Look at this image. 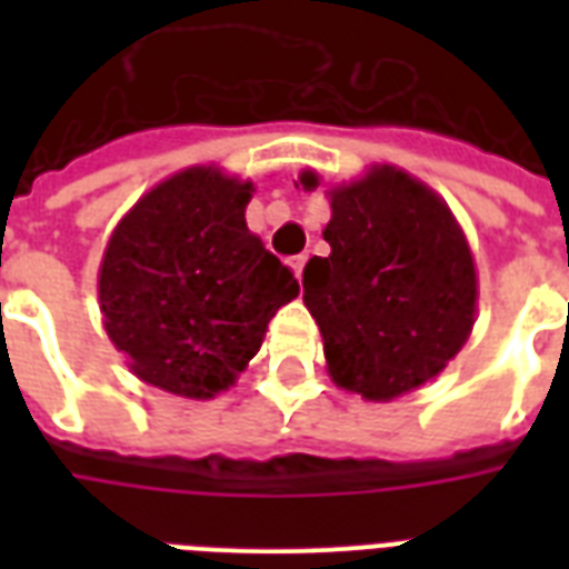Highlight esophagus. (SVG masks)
<instances>
[{
	"mask_svg": "<svg viewBox=\"0 0 569 569\" xmlns=\"http://www.w3.org/2000/svg\"><path fill=\"white\" fill-rule=\"evenodd\" d=\"M307 259H310V257H307V253H298V257L289 259V266L295 268V274H298V277L303 274V266H307Z\"/></svg>",
	"mask_w": 569,
	"mask_h": 569,
	"instance_id": "34e87169",
	"label": "esophagus"
}]
</instances>
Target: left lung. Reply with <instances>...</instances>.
<instances>
[{"instance_id": "1", "label": "left lung", "mask_w": 569, "mask_h": 569, "mask_svg": "<svg viewBox=\"0 0 569 569\" xmlns=\"http://www.w3.org/2000/svg\"><path fill=\"white\" fill-rule=\"evenodd\" d=\"M316 189L319 180L303 173ZM330 257L303 268V303L339 387L387 401L446 369L476 321V266L440 197L396 168L330 191Z\"/></svg>"}]
</instances>
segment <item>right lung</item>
<instances>
[{
  "label": "right lung",
  "mask_w": 569,
  "mask_h": 569,
  "mask_svg": "<svg viewBox=\"0 0 569 569\" xmlns=\"http://www.w3.org/2000/svg\"><path fill=\"white\" fill-rule=\"evenodd\" d=\"M248 200L250 182L189 168L118 223L102 257L100 307L111 342L147 383L212 398L298 295L292 268L248 230Z\"/></svg>",
  "instance_id": "add662e5"
}]
</instances>
